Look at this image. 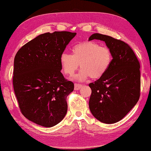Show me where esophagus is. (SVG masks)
Wrapping results in <instances>:
<instances>
[{
  "label": "esophagus",
  "mask_w": 151,
  "mask_h": 151,
  "mask_svg": "<svg viewBox=\"0 0 151 151\" xmlns=\"http://www.w3.org/2000/svg\"><path fill=\"white\" fill-rule=\"evenodd\" d=\"M82 84H77V83H75L74 84V89L75 90H79L81 88H82Z\"/></svg>",
  "instance_id": "obj_1"
}]
</instances>
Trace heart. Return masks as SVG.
Segmentation results:
<instances>
[{
	"label": "heart",
	"mask_w": 151,
	"mask_h": 151,
	"mask_svg": "<svg viewBox=\"0 0 151 151\" xmlns=\"http://www.w3.org/2000/svg\"><path fill=\"white\" fill-rule=\"evenodd\" d=\"M71 51L72 55L61 54L60 65L65 74L72 76L80 64L82 70L77 76L80 81L89 77L93 79L101 78L108 72L112 63L111 50L96 42H86L76 44Z\"/></svg>",
	"instance_id": "heart-1"
}]
</instances>
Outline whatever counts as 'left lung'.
I'll return each mask as SVG.
<instances>
[{
	"instance_id": "left-lung-1",
	"label": "left lung",
	"mask_w": 151,
	"mask_h": 151,
	"mask_svg": "<svg viewBox=\"0 0 151 151\" xmlns=\"http://www.w3.org/2000/svg\"><path fill=\"white\" fill-rule=\"evenodd\" d=\"M94 39L106 43L112 52L113 60L105 75L89 84V106L96 119L111 124L121 120L139 101L140 62L133 50L123 41L99 33L89 38Z\"/></svg>"
}]
</instances>
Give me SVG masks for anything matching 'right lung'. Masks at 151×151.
<instances>
[{
	"label": "right lung",
	"instance_id": "1",
	"mask_svg": "<svg viewBox=\"0 0 151 151\" xmlns=\"http://www.w3.org/2000/svg\"><path fill=\"white\" fill-rule=\"evenodd\" d=\"M76 35L68 31L40 35L16 55L14 91L22 115L36 124L52 127L66 115L67 96L74 84L61 73L60 57Z\"/></svg>",
	"mask_w": 151,
	"mask_h": 151
}]
</instances>
